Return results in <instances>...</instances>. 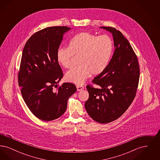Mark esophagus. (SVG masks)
Returning a JSON list of instances; mask_svg holds the SVG:
<instances>
[{
	"instance_id": "obj_1",
	"label": "esophagus",
	"mask_w": 160,
	"mask_h": 160,
	"mask_svg": "<svg viewBox=\"0 0 160 160\" xmlns=\"http://www.w3.org/2000/svg\"><path fill=\"white\" fill-rule=\"evenodd\" d=\"M77 90V91H82L84 89V87L82 85H77L76 86Z\"/></svg>"
}]
</instances>
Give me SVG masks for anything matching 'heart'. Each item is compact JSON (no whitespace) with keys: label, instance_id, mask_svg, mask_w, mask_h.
Instances as JSON below:
<instances>
[{"label":"heart","instance_id":"1","mask_svg":"<svg viewBox=\"0 0 160 160\" xmlns=\"http://www.w3.org/2000/svg\"><path fill=\"white\" fill-rule=\"evenodd\" d=\"M114 50L113 41L109 36H96L88 32H82L69 42V47H60L56 53L58 62L65 68L70 67L72 59L79 56L78 66L65 74L66 80L74 83L82 84L91 74L102 73L108 65Z\"/></svg>","mask_w":160,"mask_h":160}]
</instances>
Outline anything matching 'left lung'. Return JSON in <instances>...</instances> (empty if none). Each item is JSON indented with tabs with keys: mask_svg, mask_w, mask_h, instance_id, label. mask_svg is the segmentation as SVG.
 <instances>
[{
	"mask_svg": "<svg viewBox=\"0 0 160 160\" xmlns=\"http://www.w3.org/2000/svg\"><path fill=\"white\" fill-rule=\"evenodd\" d=\"M100 28L112 34L115 48L106 69L92 80L98 88L87 85L89 97L84 106L95 121L107 123L121 116L134 99L140 69L137 56L122 33L112 27Z\"/></svg>",
	"mask_w": 160,
	"mask_h": 160,
	"instance_id": "obj_1",
	"label": "left lung"
}]
</instances>
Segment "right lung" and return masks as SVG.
Here are the masks:
<instances>
[{
	"label": "right lung",
	"instance_id": "1",
	"mask_svg": "<svg viewBox=\"0 0 160 160\" xmlns=\"http://www.w3.org/2000/svg\"><path fill=\"white\" fill-rule=\"evenodd\" d=\"M70 29L67 26L45 28L31 36L23 48L18 85L31 112L44 121L63 114L68 99L77 91L70 83L58 86L63 74L56 53L63 34Z\"/></svg>",
	"mask_w": 160,
	"mask_h": 160
}]
</instances>
